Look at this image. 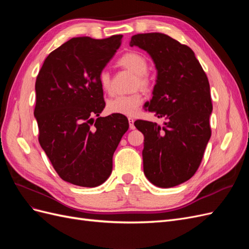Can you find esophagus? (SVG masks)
I'll list each match as a JSON object with an SVG mask.
<instances>
[{
  "label": "esophagus",
  "mask_w": 249,
  "mask_h": 249,
  "mask_svg": "<svg viewBox=\"0 0 249 249\" xmlns=\"http://www.w3.org/2000/svg\"><path fill=\"white\" fill-rule=\"evenodd\" d=\"M129 124H130V129L134 130L135 125H134V119L133 118H129Z\"/></svg>",
  "instance_id": "esophagus-1"
}]
</instances>
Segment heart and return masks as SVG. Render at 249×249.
Listing matches in <instances>:
<instances>
[{
    "label": "heart",
    "mask_w": 249,
    "mask_h": 249,
    "mask_svg": "<svg viewBox=\"0 0 249 249\" xmlns=\"http://www.w3.org/2000/svg\"><path fill=\"white\" fill-rule=\"evenodd\" d=\"M117 64L124 70L136 76L133 88L149 92L153 89V81L147 74L148 62L144 56L137 52H127L118 59ZM100 85L105 92H111V74L107 70L101 71L99 74ZM144 97L140 92H134L129 95H119L113 97L108 102L107 108L113 114L133 116L142 106Z\"/></svg>",
    "instance_id": "b5f03b06"
}]
</instances>
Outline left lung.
Masks as SVG:
<instances>
[{"instance_id":"left-lung-1","label":"left lung","mask_w":249,"mask_h":249,"mask_svg":"<svg viewBox=\"0 0 249 249\" xmlns=\"http://www.w3.org/2000/svg\"><path fill=\"white\" fill-rule=\"evenodd\" d=\"M130 46L154 60L158 78L145 107L166 119L162 127L147 120L134 123L144 135L143 170L154 185L175 187L196 172L212 133L209 80L194 52L166 34H136Z\"/></svg>"}]
</instances>
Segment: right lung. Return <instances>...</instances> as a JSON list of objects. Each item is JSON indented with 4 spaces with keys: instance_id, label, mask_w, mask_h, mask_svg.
Instances as JSON below:
<instances>
[{
    "instance_id": "1",
    "label": "right lung",
    "mask_w": 249,
    "mask_h": 249,
    "mask_svg": "<svg viewBox=\"0 0 249 249\" xmlns=\"http://www.w3.org/2000/svg\"><path fill=\"white\" fill-rule=\"evenodd\" d=\"M122 38L74 37L53 51L37 74L34 116L38 141L65 182L82 187L103 184L112 172L113 154L129 129L124 115L99 117L106 105L99 74Z\"/></svg>"
}]
</instances>
